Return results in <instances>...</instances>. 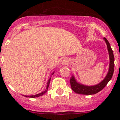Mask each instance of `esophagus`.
Here are the masks:
<instances>
[{"label":"esophagus","instance_id":"34e87169","mask_svg":"<svg viewBox=\"0 0 120 120\" xmlns=\"http://www.w3.org/2000/svg\"><path fill=\"white\" fill-rule=\"evenodd\" d=\"M67 62L66 60H63V61H62V63H64V64H66Z\"/></svg>","mask_w":120,"mask_h":120}]
</instances>
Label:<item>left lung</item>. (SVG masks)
I'll use <instances>...</instances> for the list:
<instances>
[{
  "instance_id": "1",
  "label": "left lung",
  "mask_w": 120,
  "mask_h": 120,
  "mask_svg": "<svg viewBox=\"0 0 120 120\" xmlns=\"http://www.w3.org/2000/svg\"><path fill=\"white\" fill-rule=\"evenodd\" d=\"M104 40L106 43L107 48H108L109 56V67L108 72L106 76L104 79V80L101 81L99 84L93 86H87L80 84L77 82L74 77L72 76V78L70 79V85H71V88L75 93L85 95L95 94L105 88V87L106 86L109 81L112 78L113 72H114V68H115L114 55H113V50L111 48V46L109 45V43L108 40L106 38H104Z\"/></svg>"
}]
</instances>
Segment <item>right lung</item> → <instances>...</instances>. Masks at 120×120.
I'll return each mask as SVG.
<instances>
[{"mask_svg": "<svg viewBox=\"0 0 120 120\" xmlns=\"http://www.w3.org/2000/svg\"><path fill=\"white\" fill-rule=\"evenodd\" d=\"M53 74V73L52 74V75ZM50 79L51 78L48 80V83H47V86H46V88L45 90L43 91V92H42V93H40V94H36V95H33V96H24L25 97H28V98H36V97H39V96H43L44 94H45L46 92H47V90H48V87H49V84H50Z\"/></svg>", "mask_w": 120, "mask_h": 120, "instance_id": "1", "label": "right lung"}]
</instances>
